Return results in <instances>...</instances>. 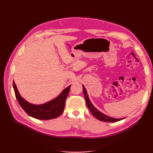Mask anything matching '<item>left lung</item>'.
<instances>
[{"mask_svg": "<svg viewBox=\"0 0 153 153\" xmlns=\"http://www.w3.org/2000/svg\"><path fill=\"white\" fill-rule=\"evenodd\" d=\"M83 87H84V88H83V91H84V96H85V101H86V104H87V107H88V108L89 109L90 112L92 113V114L96 118H97L98 120H100V121H104V122H108V123L117 122V121H121V120L124 119V118H123V119L113 118V117H109V116H108V115H105L103 113H101V112H100V111L98 109H96L93 106V105L91 103V101L89 100V97H88L85 88L84 87V85H83Z\"/></svg>", "mask_w": 153, "mask_h": 153, "instance_id": "left-lung-1", "label": "left lung"}]
</instances>
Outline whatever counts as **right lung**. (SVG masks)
<instances>
[{"label": "right lung", "instance_id": "right-lung-1", "mask_svg": "<svg viewBox=\"0 0 153 153\" xmlns=\"http://www.w3.org/2000/svg\"><path fill=\"white\" fill-rule=\"evenodd\" d=\"M70 87L71 85L66 88L56 98L52 101L43 105H33L22 98L15 83L13 81V89L15 96L22 108L30 117L40 120L52 119L61 115L64 111L66 98L70 91Z\"/></svg>", "mask_w": 153, "mask_h": 153}]
</instances>
